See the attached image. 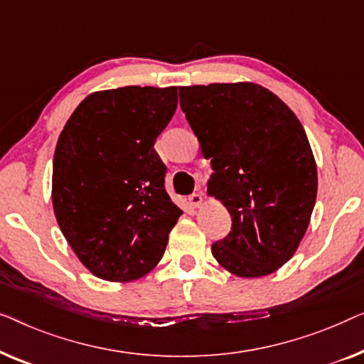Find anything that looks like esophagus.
I'll return each mask as SVG.
<instances>
[{"label": "esophagus", "mask_w": 364, "mask_h": 364, "mask_svg": "<svg viewBox=\"0 0 364 364\" xmlns=\"http://www.w3.org/2000/svg\"><path fill=\"white\" fill-rule=\"evenodd\" d=\"M188 201H189V204H191L193 208H199V206H201V203H203V194L201 193L189 194Z\"/></svg>", "instance_id": "34e87169"}]
</instances>
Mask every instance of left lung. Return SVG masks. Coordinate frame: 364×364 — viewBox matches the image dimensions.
Masks as SVG:
<instances>
[{"label": "left lung", "mask_w": 364, "mask_h": 364, "mask_svg": "<svg viewBox=\"0 0 364 364\" xmlns=\"http://www.w3.org/2000/svg\"><path fill=\"white\" fill-rule=\"evenodd\" d=\"M180 105L214 173L208 193L232 228L213 255L239 277L272 274L295 254L316 199V165L294 112L262 85L180 87Z\"/></svg>", "instance_id": "8db88e82"}]
</instances>
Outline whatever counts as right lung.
<instances>
[{
    "instance_id": "right-lung-1",
    "label": "right lung",
    "mask_w": 364,
    "mask_h": 364,
    "mask_svg": "<svg viewBox=\"0 0 364 364\" xmlns=\"http://www.w3.org/2000/svg\"><path fill=\"white\" fill-rule=\"evenodd\" d=\"M178 105V87L129 85L90 94L60 133L53 204L80 262L110 282L135 280L165 254L183 211L165 189L156 138Z\"/></svg>"
}]
</instances>
